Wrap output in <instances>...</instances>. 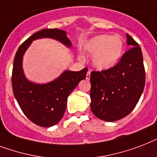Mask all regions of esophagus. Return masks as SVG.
<instances>
[{
    "instance_id": "1",
    "label": "esophagus",
    "mask_w": 157,
    "mask_h": 157,
    "mask_svg": "<svg viewBox=\"0 0 157 157\" xmlns=\"http://www.w3.org/2000/svg\"><path fill=\"white\" fill-rule=\"evenodd\" d=\"M90 73H91V71L89 70L87 72V74H86V80H90Z\"/></svg>"
}]
</instances>
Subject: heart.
Instances as JSON below:
<instances>
[{
    "mask_svg": "<svg viewBox=\"0 0 157 157\" xmlns=\"http://www.w3.org/2000/svg\"><path fill=\"white\" fill-rule=\"evenodd\" d=\"M85 52L93 55V64L99 70L112 68L120 59L123 40L119 35L99 34L92 38L84 46ZM82 59L83 57L80 56Z\"/></svg>",
    "mask_w": 157,
    "mask_h": 157,
    "instance_id": "obj_1",
    "label": "heart"
}]
</instances>
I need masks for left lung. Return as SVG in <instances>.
<instances>
[{
	"mask_svg": "<svg viewBox=\"0 0 157 157\" xmlns=\"http://www.w3.org/2000/svg\"><path fill=\"white\" fill-rule=\"evenodd\" d=\"M132 47L112 68L90 74V108L105 122H114L128 115L136 107L145 85V70L141 48L127 34Z\"/></svg>",
	"mask_w": 157,
	"mask_h": 157,
	"instance_id": "8db88e82",
	"label": "left lung"
}]
</instances>
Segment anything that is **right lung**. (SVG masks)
Returning a JSON list of instances; mask_svg holds the SVG:
<instances>
[{"mask_svg":"<svg viewBox=\"0 0 157 157\" xmlns=\"http://www.w3.org/2000/svg\"><path fill=\"white\" fill-rule=\"evenodd\" d=\"M51 38L58 40L67 48L72 43L66 31L59 29H44L29 37L17 51L12 72V87L15 98L28 119L39 127H49L63 118L67 106V97L78 83L86 77L88 68L79 72L64 71L54 81L36 84L28 81L24 75L22 59L25 51L34 40Z\"/></svg>","mask_w":157,"mask_h":157,"instance_id":"right-lung-1","label":"right lung"}]
</instances>
